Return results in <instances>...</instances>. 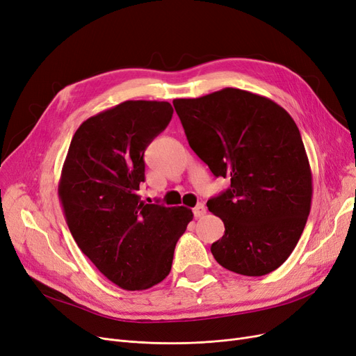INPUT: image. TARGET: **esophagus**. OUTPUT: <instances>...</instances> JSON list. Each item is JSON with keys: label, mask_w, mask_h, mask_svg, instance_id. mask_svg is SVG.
<instances>
[{"label": "esophagus", "mask_w": 356, "mask_h": 356, "mask_svg": "<svg viewBox=\"0 0 356 356\" xmlns=\"http://www.w3.org/2000/svg\"><path fill=\"white\" fill-rule=\"evenodd\" d=\"M193 213H194V218H200V216H203V215L206 213V207H204V204H203V203H199V204L195 206L194 209H193Z\"/></svg>", "instance_id": "1"}]
</instances>
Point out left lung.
Segmentation results:
<instances>
[{"mask_svg": "<svg viewBox=\"0 0 356 356\" xmlns=\"http://www.w3.org/2000/svg\"><path fill=\"white\" fill-rule=\"evenodd\" d=\"M174 107L193 152L231 186L207 200L225 234L211 252L228 271L261 277L286 262L311 211L312 174L299 128L266 97L224 88Z\"/></svg>", "mask_w": 356, "mask_h": 356, "instance_id": "left-lung-1", "label": "left lung"}]
</instances>
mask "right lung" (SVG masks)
I'll return each mask as SVG.
<instances>
[{
  "instance_id": "add662e5",
  "label": "right lung",
  "mask_w": 356,
  "mask_h": 356,
  "mask_svg": "<svg viewBox=\"0 0 356 356\" xmlns=\"http://www.w3.org/2000/svg\"><path fill=\"white\" fill-rule=\"evenodd\" d=\"M168 102L128 100L87 119L70 141L58 182L67 227L82 253L124 290L170 273L191 209L144 203V152L172 119Z\"/></svg>"
}]
</instances>
